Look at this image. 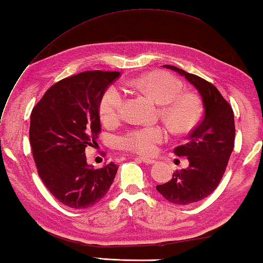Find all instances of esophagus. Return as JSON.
Here are the masks:
<instances>
[{
  "label": "esophagus",
  "mask_w": 263,
  "mask_h": 263,
  "mask_svg": "<svg viewBox=\"0 0 263 263\" xmlns=\"http://www.w3.org/2000/svg\"><path fill=\"white\" fill-rule=\"evenodd\" d=\"M138 160L142 161V163L147 164V165H152V164H155L156 160L155 159H152V158H147V157H137Z\"/></svg>",
  "instance_id": "esophagus-1"
}]
</instances>
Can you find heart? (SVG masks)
I'll list each match as a JSON object with an SVG mask.
<instances>
[{"mask_svg": "<svg viewBox=\"0 0 263 263\" xmlns=\"http://www.w3.org/2000/svg\"><path fill=\"white\" fill-rule=\"evenodd\" d=\"M131 85L150 95L156 102L164 104L163 115L176 131L191 128L201 114L199 99L192 93H183L182 82L164 71L149 72L130 81ZM124 93L111 85L102 95L99 102L100 119L110 124L120 119ZM167 139V131L160 125L131 128L119 138L121 149L140 155H152L158 144Z\"/></svg>", "mask_w": 263, "mask_h": 263, "instance_id": "b5f03b06", "label": "heart"}]
</instances>
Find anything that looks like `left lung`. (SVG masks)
<instances>
[{"instance_id":"obj_1","label":"left lung","mask_w":263,"mask_h":263,"mask_svg":"<svg viewBox=\"0 0 263 263\" xmlns=\"http://www.w3.org/2000/svg\"><path fill=\"white\" fill-rule=\"evenodd\" d=\"M164 66L185 77L199 91L203 106L202 119L189 135L187 142L174 149L178 157L187 158L189 167L156 186L170 202L185 205L206 198L220 183L234 149L235 123L231 105L212 83L176 66Z\"/></svg>"}]
</instances>
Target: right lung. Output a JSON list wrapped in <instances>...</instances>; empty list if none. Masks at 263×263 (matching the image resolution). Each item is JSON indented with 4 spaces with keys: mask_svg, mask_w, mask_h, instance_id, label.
I'll return each mask as SVG.
<instances>
[{
    "mask_svg": "<svg viewBox=\"0 0 263 263\" xmlns=\"http://www.w3.org/2000/svg\"><path fill=\"white\" fill-rule=\"evenodd\" d=\"M117 71H86L53 85L32 108L29 139L39 177L60 202L86 209L102 200L117 168L87 164L86 147L100 132L99 102Z\"/></svg>",
    "mask_w": 263,
    "mask_h": 263,
    "instance_id": "add662e5",
    "label": "right lung"
}]
</instances>
